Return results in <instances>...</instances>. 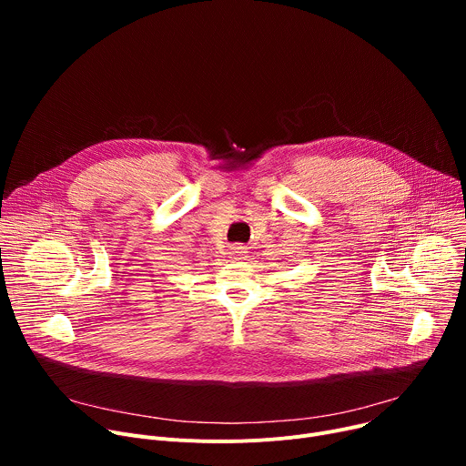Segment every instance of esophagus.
Returning a JSON list of instances; mask_svg holds the SVG:
<instances>
[{
    "label": "esophagus",
    "mask_w": 466,
    "mask_h": 466,
    "mask_svg": "<svg viewBox=\"0 0 466 466\" xmlns=\"http://www.w3.org/2000/svg\"><path fill=\"white\" fill-rule=\"evenodd\" d=\"M246 255H248L246 246H230V258L232 260H241V258H246Z\"/></svg>",
    "instance_id": "34e87169"
}]
</instances>
